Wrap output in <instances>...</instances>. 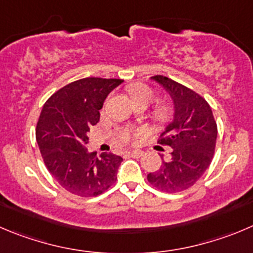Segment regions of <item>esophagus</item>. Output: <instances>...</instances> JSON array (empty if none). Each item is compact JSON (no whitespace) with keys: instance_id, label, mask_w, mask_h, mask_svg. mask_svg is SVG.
<instances>
[{"instance_id":"1","label":"esophagus","mask_w":253,"mask_h":253,"mask_svg":"<svg viewBox=\"0 0 253 253\" xmlns=\"http://www.w3.org/2000/svg\"><path fill=\"white\" fill-rule=\"evenodd\" d=\"M143 151L141 150H131V151H128V155L129 156H133V158H140L141 155H143Z\"/></svg>"}]
</instances>
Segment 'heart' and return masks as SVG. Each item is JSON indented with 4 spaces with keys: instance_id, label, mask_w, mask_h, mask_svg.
Returning a JSON list of instances; mask_svg holds the SVG:
<instances>
[{
    "instance_id": "1",
    "label": "heart",
    "mask_w": 253,
    "mask_h": 253,
    "mask_svg": "<svg viewBox=\"0 0 253 253\" xmlns=\"http://www.w3.org/2000/svg\"><path fill=\"white\" fill-rule=\"evenodd\" d=\"M130 94L133 97L134 102L136 103V105H146L148 107L151 102L155 98V92L153 90V88L148 85V84L138 83L134 84L130 88ZM172 108L169 103L167 102H161L158 103V104L154 107L153 109V115L158 122L164 123L171 117ZM138 131H134L131 129H124L122 133L118 136V140L122 144H126L131 140L133 138H135L138 135Z\"/></svg>"
}]
</instances>
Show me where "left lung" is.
I'll return each mask as SVG.
<instances>
[{"instance_id":"left-lung-1","label":"left lung","mask_w":253,"mask_h":253,"mask_svg":"<svg viewBox=\"0 0 253 253\" xmlns=\"http://www.w3.org/2000/svg\"><path fill=\"white\" fill-rule=\"evenodd\" d=\"M174 104L172 122L161 133L159 143L169 145L170 156L160 169L148 174V181L165 192L191 187L205 174L215 153L217 125L212 110L201 95L164 76H154Z\"/></svg>"}]
</instances>
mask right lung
I'll return each mask as SVG.
<instances>
[{"label": "right lung", "instance_id": "1", "mask_svg": "<svg viewBox=\"0 0 253 253\" xmlns=\"http://www.w3.org/2000/svg\"><path fill=\"white\" fill-rule=\"evenodd\" d=\"M122 79L83 78L67 84L43 105L36 129L48 171L67 191L97 196L117 181L122 156L89 153L88 133L99 122V110Z\"/></svg>", "mask_w": 253, "mask_h": 253}]
</instances>
